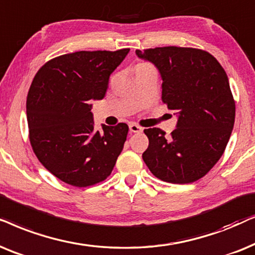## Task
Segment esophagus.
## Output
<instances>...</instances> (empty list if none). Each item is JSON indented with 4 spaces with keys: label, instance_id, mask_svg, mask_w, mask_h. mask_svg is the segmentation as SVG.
<instances>
[{
    "label": "esophagus",
    "instance_id": "obj_1",
    "mask_svg": "<svg viewBox=\"0 0 255 255\" xmlns=\"http://www.w3.org/2000/svg\"><path fill=\"white\" fill-rule=\"evenodd\" d=\"M129 130L131 131V133H141L142 127L136 124H134V122H131V124L129 125Z\"/></svg>",
    "mask_w": 255,
    "mask_h": 255
}]
</instances>
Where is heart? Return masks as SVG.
<instances>
[{"mask_svg":"<svg viewBox=\"0 0 255 255\" xmlns=\"http://www.w3.org/2000/svg\"><path fill=\"white\" fill-rule=\"evenodd\" d=\"M148 65H149L148 63H140V64H137L136 67H135V70H136V69H141V67H144V66H148Z\"/></svg>","mask_w":255,"mask_h":255,"instance_id":"b5f03b06","label":"heart"}]
</instances>
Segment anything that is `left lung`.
I'll use <instances>...</instances> for the list:
<instances>
[{
    "label": "left lung",
    "mask_w": 255,
    "mask_h": 255,
    "mask_svg": "<svg viewBox=\"0 0 255 255\" xmlns=\"http://www.w3.org/2000/svg\"><path fill=\"white\" fill-rule=\"evenodd\" d=\"M136 54L157 67L162 101L178 114L169 136L159 128L144 129L149 145L142 158L161 181H198L222 157L233 129L236 101L225 70L211 53L196 47L163 46Z\"/></svg>",
    "instance_id": "8db88e82"
}]
</instances>
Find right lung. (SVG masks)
Segmentation results:
<instances>
[{"mask_svg":"<svg viewBox=\"0 0 255 255\" xmlns=\"http://www.w3.org/2000/svg\"><path fill=\"white\" fill-rule=\"evenodd\" d=\"M129 49L78 51L50 59L26 98L29 140L39 162L66 184L86 188L106 179L121 154L128 126L94 130L90 100L103 99L112 72Z\"/></svg>","mask_w":255,"mask_h":255,"instance_id":"1","label":"right lung"}]
</instances>
